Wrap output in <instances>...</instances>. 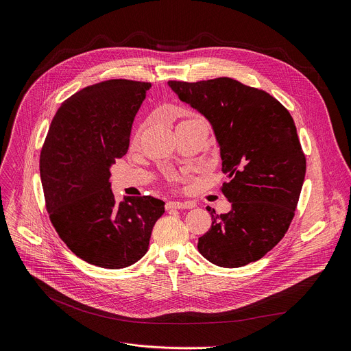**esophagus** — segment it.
<instances>
[{
    "label": "esophagus",
    "mask_w": 351,
    "mask_h": 351,
    "mask_svg": "<svg viewBox=\"0 0 351 351\" xmlns=\"http://www.w3.org/2000/svg\"><path fill=\"white\" fill-rule=\"evenodd\" d=\"M167 210H173V208H192L193 204L189 203V202H168L165 204Z\"/></svg>",
    "instance_id": "obj_1"
}]
</instances>
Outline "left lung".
<instances>
[{
    "instance_id": "1",
    "label": "left lung",
    "mask_w": 351,
    "mask_h": 351,
    "mask_svg": "<svg viewBox=\"0 0 351 351\" xmlns=\"http://www.w3.org/2000/svg\"><path fill=\"white\" fill-rule=\"evenodd\" d=\"M168 85L211 124L227 175L221 190L231 211L207 207L213 222L199 252L228 269L262 259L289 230L305 178L290 112L267 92L227 77Z\"/></svg>"
}]
</instances>
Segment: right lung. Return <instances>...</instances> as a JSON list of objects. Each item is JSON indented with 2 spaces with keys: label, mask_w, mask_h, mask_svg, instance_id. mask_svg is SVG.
<instances>
[{
  "label": "right lung",
  "mask_w": 351,
  "mask_h": 351,
  "mask_svg": "<svg viewBox=\"0 0 351 351\" xmlns=\"http://www.w3.org/2000/svg\"><path fill=\"white\" fill-rule=\"evenodd\" d=\"M149 82L109 80L86 86L58 108L40 154V179L53 227L74 254L123 269L148 250L165 203L151 196L116 202L110 167L130 144Z\"/></svg>",
  "instance_id": "right-lung-1"
}]
</instances>
